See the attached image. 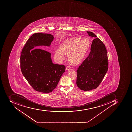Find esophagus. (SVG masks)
<instances>
[{"label":"esophagus","mask_w":132,"mask_h":132,"mask_svg":"<svg viewBox=\"0 0 132 132\" xmlns=\"http://www.w3.org/2000/svg\"><path fill=\"white\" fill-rule=\"evenodd\" d=\"M70 69H71V68L69 66H67L66 68V70H70Z\"/></svg>","instance_id":"obj_1"}]
</instances>
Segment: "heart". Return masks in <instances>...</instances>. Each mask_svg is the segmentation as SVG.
<instances>
[{"mask_svg":"<svg viewBox=\"0 0 132 132\" xmlns=\"http://www.w3.org/2000/svg\"><path fill=\"white\" fill-rule=\"evenodd\" d=\"M90 39L87 38L75 37L68 39L62 43L60 48L56 50L54 57L61 62L64 59V54L68 55V61L73 65L80 64L85 57L90 46Z\"/></svg>","mask_w":132,"mask_h":132,"instance_id":"1","label":"heart"}]
</instances>
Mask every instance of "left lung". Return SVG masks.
<instances>
[{
	"mask_svg": "<svg viewBox=\"0 0 132 132\" xmlns=\"http://www.w3.org/2000/svg\"><path fill=\"white\" fill-rule=\"evenodd\" d=\"M87 33L94 39L90 54L76 70V84L84 91L97 88L108 69L107 52L105 45L93 33L88 31Z\"/></svg>",
	"mask_w": 132,
	"mask_h": 132,
	"instance_id": "left-lung-1",
	"label": "left lung"
}]
</instances>
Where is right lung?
I'll return each instance as SVG.
<instances>
[{"label": "right lung", "mask_w": 132, "mask_h": 132, "mask_svg": "<svg viewBox=\"0 0 132 132\" xmlns=\"http://www.w3.org/2000/svg\"><path fill=\"white\" fill-rule=\"evenodd\" d=\"M54 38L49 34H34L28 39L21 55L23 75L34 90L41 93L52 92L65 71L64 65L54 64L51 54L40 49L50 47Z\"/></svg>", "instance_id": "add662e5"}]
</instances>
